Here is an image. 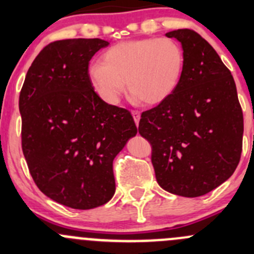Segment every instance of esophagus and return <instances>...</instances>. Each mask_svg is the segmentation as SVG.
I'll list each match as a JSON object with an SVG mask.
<instances>
[{
	"instance_id": "1",
	"label": "esophagus",
	"mask_w": 254,
	"mask_h": 254,
	"mask_svg": "<svg viewBox=\"0 0 254 254\" xmlns=\"http://www.w3.org/2000/svg\"><path fill=\"white\" fill-rule=\"evenodd\" d=\"M131 114H132V118H134L135 120V124L139 125V120H140V113L137 111H131Z\"/></svg>"
}]
</instances>
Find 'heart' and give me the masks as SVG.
<instances>
[{
  "mask_svg": "<svg viewBox=\"0 0 254 254\" xmlns=\"http://www.w3.org/2000/svg\"><path fill=\"white\" fill-rule=\"evenodd\" d=\"M186 65L181 43L173 38H142L118 43L103 51L88 75L97 93L117 103L127 82L130 96L145 106H156L172 96Z\"/></svg>",
  "mask_w": 254,
  "mask_h": 254,
  "instance_id": "heart-1",
  "label": "heart"
}]
</instances>
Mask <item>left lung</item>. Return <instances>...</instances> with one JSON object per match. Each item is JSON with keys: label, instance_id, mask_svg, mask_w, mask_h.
Here are the masks:
<instances>
[{"label": "left lung", "instance_id": "left-lung-1", "mask_svg": "<svg viewBox=\"0 0 254 254\" xmlns=\"http://www.w3.org/2000/svg\"><path fill=\"white\" fill-rule=\"evenodd\" d=\"M166 37L182 43L184 72L172 96L141 113L139 132L151 143L161 188L195 198L236 170L242 152V108L231 72L201 35L178 29Z\"/></svg>", "mask_w": 254, "mask_h": 254}]
</instances>
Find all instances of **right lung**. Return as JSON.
Instances as JSON below:
<instances>
[{"instance_id":"obj_1","label":"right lung","mask_w":254,"mask_h":254,"mask_svg":"<svg viewBox=\"0 0 254 254\" xmlns=\"http://www.w3.org/2000/svg\"><path fill=\"white\" fill-rule=\"evenodd\" d=\"M109 43L65 39L43 49L19 94L22 150L33 181L56 203L87 210L114 195L113 160L137 132L125 108L106 103L88 75Z\"/></svg>"}]
</instances>
